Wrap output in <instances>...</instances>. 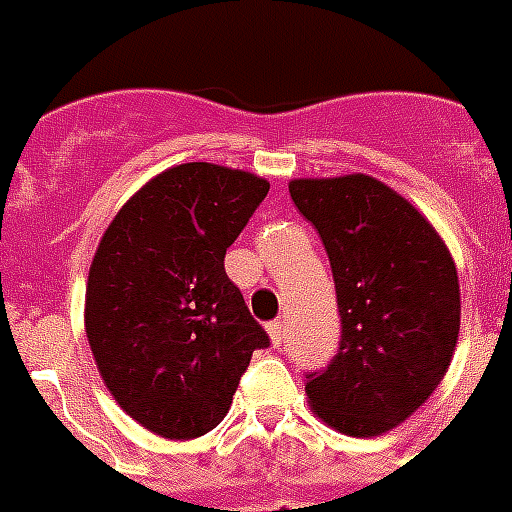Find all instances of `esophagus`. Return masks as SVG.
<instances>
[{
  "instance_id": "34e87169",
  "label": "esophagus",
  "mask_w": 512,
  "mask_h": 512,
  "mask_svg": "<svg viewBox=\"0 0 512 512\" xmlns=\"http://www.w3.org/2000/svg\"><path fill=\"white\" fill-rule=\"evenodd\" d=\"M268 337H271L273 345L279 348L281 340H284V321H281V319L271 321V324H268Z\"/></svg>"
}]
</instances>
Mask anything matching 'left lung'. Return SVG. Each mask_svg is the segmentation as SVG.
<instances>
[{
    "label": "left lung",
    "instance_id": "8db88e82",
    "mask_svg": "<svg viewBox=\"0 0 512 512\" xmlns=\"http://www.w3.org/2000/svg\"><path fill=\"white\" fill-rule=\"evenodd\" d=\"M289 196L327 249L342 340L305 382L337 433L372 438L412 417L441 385L460 335L457 265L428 217L364 172L297 177Z\"/></svg>",
    "mask_w": 512,
    "mask_h": 512
}]
</instances>
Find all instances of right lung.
<instances>
[{"mask_svg": "<svg viewBox=\"0 0 512 512\" xmlns=\"http://www.w3.org/2000/svg\"><path fill=\"white\" fill-rule=\"evenodd\" d=\"M268 188L252 172L177 164L132 193L95 249L90 350L116 404L156 436L217 428L252 350L271 342L223 265Z\"/></svg>", "mask_w": 512, "mask_h": 512, "instance_id": "add662e5", "label": "right lung"}]
</instances>
